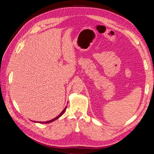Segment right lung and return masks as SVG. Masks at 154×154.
I'll return each mask as SVG.
<instances>
[{"mask_svg": "<svg viewBox=\"0 0 154 154\" xmlns=\"http://www.w3.org/2000/svg\"><path fill=\"white\" fill-rule=\"evenodd\" d=\"M66 108H67V107H66L63 110V111L62 112L59 114V115L57 116V117H56L55 118H54V119H51V120H50V121H48V122H39V123H51V122H53V121H55V120H56V119H57L59 118V117H61L63 113H64V112H65V109H66Z\"/></svg>", "mask_w": 154, "mask_h": 154, "instance_id": "right-lung-1", "label": "right lung"}]
</instances>
